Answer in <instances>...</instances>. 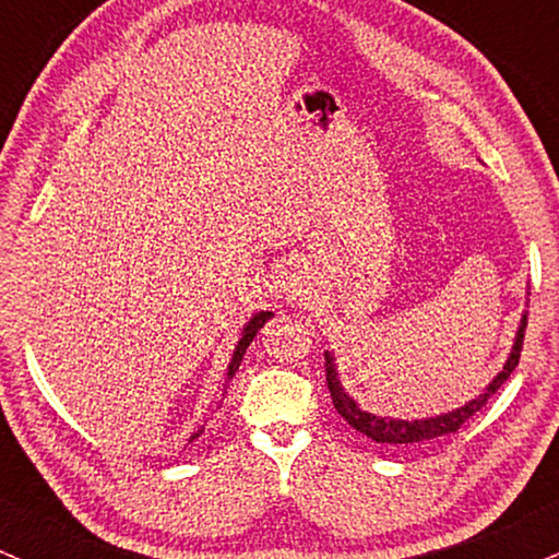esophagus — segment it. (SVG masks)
I'll return each mask as SVG.
<instances>
[{
  "mask_svg": "<svg viewBox=\"0 0 559 559\" xmlns=\"http://www.w3.org/2000/svg\"><path fill=\"white\" fill-rule=\"evenodd\" d=\"M280 295L287 304H298V300L304 298V282H300L298 274H285V277H282Z\"/></svg>",
  "mask_w": 559,
  "mask_h": 559,
  "instance_id": "obj_1",
  "label": "esophagus"
}]
</instances>
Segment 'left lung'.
Segmentation results:
<instances>
[{
	"label": "left lung",
	"instance_id": "8db88e82",
	"mask_svg": "<svg viewBox=\"0 0 559 559\" xmlns=\"http://www.w3.org/2000/svg\"><path fill=\"white\" fill-rule=\"evenodd\" d=\"M528 295V293H526ZM526 324H528V313H521V321H518V330L513 337V347H510L508 358H504L502 369L497 371V377L484 386L478 395H474L468 403L457 405V408L444 411V413H435V416L426 418H392V416H377V413L364 411L358 405V400L345 390L343 382H340V371H337V360H334L332 350H324V360H326V384H330V395L334 403V411L345 418L353 429L360 431L364 437H369L371 442L377 444H390V448H408V444H424L429 439L452 435L461 426L474 416L476 411L484 408V403L495 395L497 390L504 384V379L515 371L518 360H521V347H523V334H526Z\"/></svg>",
	"mask_w": 559,
	"mask_h": 559
}]
</instances>
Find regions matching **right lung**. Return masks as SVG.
Wrapping results in <instances>:
<instances>
[{"label": "right lung", "instance_id": "1", "mask_svg": "<svg viewBox=\"0 0 559 559\" xmlns=\"http://www.w3.org/2000/svg\"><path fill=\"white\" fill-rule=\"evenodd\" d=\"M274 313L272 311H255L251 319L246 321V324H242V330H240V340H238V345H235V350H233V358H229V364H227V371H225V386L233 382V377H235V371L240 369V364H242V356H246V350H248V345L253 343V337L255 334H259V330L261 326L266 324L269 319H272ZM203 435V426L199 431H193V435H190V439H188V444L193 442V439H199Z\"/></svg>", "mask_w": 559, "mask_h": 559}]
</instances>
